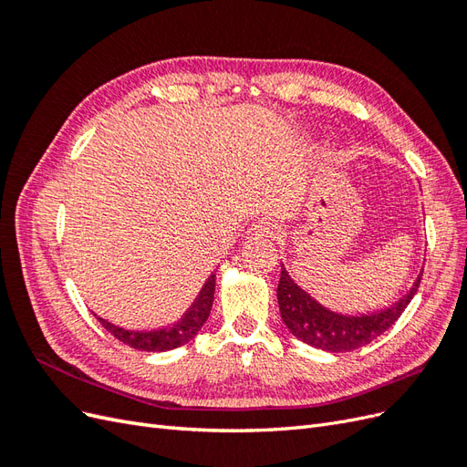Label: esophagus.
<instances>
[{"mask_svg": "<svg viewBox=\"0 0 467 467\" xmlns=\"http://www.w3.org/2000/svg\"><path fill=\"white\" fill-rule=\"evenodd\" d=\"M278 232H280L278 223L268 218H261L251 225V235L255 237H275Z\"/></svg>", "mask_w": 467, "mask_h": 467, "instance_id": "esophagus-1", "label": "esophagus"}]
</instances>
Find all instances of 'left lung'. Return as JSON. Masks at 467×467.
<instances>
[{
    "mask_svg": "<svg viewBox=\"0 0 467 467\" xmlns=\"http://www.w3.org/2000/svg\"><path fill=\"white\" fill-rule=\"evenodd\" d=\"M420 276L415 280L413 288L407 292V296H403L393 306L381 309V312L343 316L312 298L302 286H298V282L290 278L285 265H282L280 282L276 288L280 317L288 331L309 347L329 352L355 350L372 343L376 337L388 331L401 317L403 309L413 300V296L419 290Z\"/></svg>",
    "mask_w": 467,
    "mask_h": 467,
    "instance_id": "1",
    "label": "left lung"
}]
</instances>
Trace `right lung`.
<instances>
[{
    "instance_id": "right-lung-1",
    "label": "right lung",
    "mask_w": 467,
    "mask_h": 467,
    "mask_svg": "<svg viewBox=\"0 0 467 467\" xmlns=\"http://www.w3.org/2000/svg\"><path fill=\"white\" fill-rule=\"evenodd\" d=\"M214 288H216V275H210L208 280L204 282L201 294L196 296L192 306L187 309V314L182 316L177 323L169 325V327H163V329L129 331L103 317H97V319L112 337H117L120 343L129 345L132 348L148 350V352L171 350L189 343L191 338L202 329V325L210 316L212 302H214Z\"/></svg>"
}]
</instances>
